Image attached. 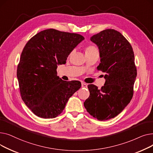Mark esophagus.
<instances>
[{"mask_svg": "<svg viewBox=\"0 0 153 153\" xmlns=\"http://www.w3.org/2000/svg\"><path fill=\"white\" fill-rule=\"evenodd\" d=\"M82 88H87V85L85 84V83H84V82H82Z\"/></svg>", "mask_w": 153, "mask_h": 153, "instance_id": "34e87169", "label": "esophagus"}]
</instances>
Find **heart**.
<instances>
[{
    "label": "heart",
    "mask_w": 153,
    "mask_h": 153,
    "mask_svg": "<svg viewBox=\"0 0 153 153\" xmlns=\"http://www.w3.org/2000/svg\"><path fill=\"white\" fill-rule=\"evenodd\" d=\"M94 53H99V51L97 49V48L94 46V45H89L87 47H85V55L92 54Z\"/></svg>",
    "instance_id": "obj_1"
}]
</instances>
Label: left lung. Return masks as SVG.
Segmentation results:
<instances>
[{"label": "left lung", "instance_id": "8db88e82", "mask_svg": "<svg viewBox=\"0 0 153 153\" xmlns=\"http://www.w3.org/2000/svg\"><path fill=\"white\" fill-rule=\"evenodd\" d=\"M91 40L99 48L97 69L105 73V82L100 89L88 85L90 95L84 105L91 115L104 121L117 116L130 102L137 71L132 46L119 31L107 29Z\"/></svg>", "mask_w": 153, "mask_h": 153}]
</instances>
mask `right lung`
I'll return each mask as SVG.
<instances>
[{
    "mask_svg": "<svg viewBox=\"0 0 153 153\" xmlns=\"http://www.w3.org/2000/svg\"><path fill=\"white\" fill-rule=\"evenodd\" d=\"M84 39L79 34L51 28L39 32L24 47L17 75L22 99L36 116L58 117L81 88V82L59 78L56 69Z\"/></svg>",
    "mask_w": 153,
    "mask_h": 153,
    "instance_id": "obj_1",
    "label": "right lung"
}]
</instances>
